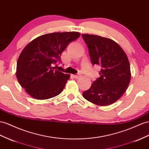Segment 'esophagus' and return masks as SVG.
I'll return each mask as SVG.
<instances>
[{
  "instance_id": "1",
  "label": "esophagus",
  "mask_w": 149,
  "mask_h": 149,
  "mask_svg": "<svg viewBox=\"0 0 149 149\" xmlns=\"http://www.w3.org/2000/svg\"><path fill=\"white\" fill-rule=\"evenodd\" d=\"M80 77H81V75H74V77L75 79H79Z\"/></svg>"
}]
</instances>
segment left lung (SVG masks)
<instances>
[{"label":"left lung","instance_id":"obj_1","mask_svg":"<svg viewBox=\"0 0 149 149\" xmlns=\"http://www.w3.org/2000/svg\"><path fill=\"white\" fill-rule=\"evenodd\" d=\"M91 63L101 67L100 77L83 93L86 100L98 106L114 103L123 96L131 79L130 65L123 49L108 38L82 34Z\"/></svg>","mask_w":149,"mask_h":149}]
</instances>
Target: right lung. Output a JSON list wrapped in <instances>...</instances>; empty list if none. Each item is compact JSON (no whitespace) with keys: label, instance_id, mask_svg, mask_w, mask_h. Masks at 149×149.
<instances>
[{"label":"right lung","instance_id":"right-lung-1","mask_svg":"<svg viewBox=\"0 0 149 149\" xmlns=\"http://www.w3.org/2000/svg\"><path fill=\"white\" fill-rule=\"evenodd\" d=\"M81 36L79 32L48 33L36 38L26 46L19 56L16 77L26 92L36 100L58 96L70 75L54 70L52 65L68 43Z\"/></svg>","mask_w":149,"mask_h":149}]
</instances>
